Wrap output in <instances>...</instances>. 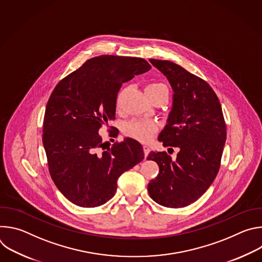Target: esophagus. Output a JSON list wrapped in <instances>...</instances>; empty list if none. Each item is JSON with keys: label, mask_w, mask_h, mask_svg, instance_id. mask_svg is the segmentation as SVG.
Masks as SVG:
<instances>
[{"label": "esophagus", "mask_w": 262, "mask_h": 262, "mask_svg": "<svg viewBox=\"0 0 262 262\" xmlns=\"http://www.w3.org/2000/svg\"><path fill=\"white\" fill-rule=\"evenodd\" d=\"M143 150H144V155H145V156H144V158L146 159V158H147V156H148V154L150 152V148H149V146H148V145H144V146H143Z\"/></svg>", "instance_id": "esophagus-1"}]
</instances>
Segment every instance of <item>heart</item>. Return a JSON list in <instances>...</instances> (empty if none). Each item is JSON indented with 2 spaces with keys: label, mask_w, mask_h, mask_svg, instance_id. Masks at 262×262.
I'll return each mask as SVG.
<instances>
[{
  "label": "heart",
  "mask_w": 262,
  "mask_h": 262,
  "mask_svg": "<svg viewBox=\"0 0 262 262\" xmlns=\"http://www.w3.org/2000/svg\"><path fill=\"white\" fill-rule=\"evenodd\" d=\"M163 88H167L163 83L159 82H151L148 83L145 87V92L147 95L152 94ZM123 92H120L116 99V106L117 108H120L121 102H122ZM158 129V126L152 121H146V120H132L127 122L123 127V133L135 140H138L140 142H148L150 140L156 132Z\"/></svg>",
  "instance_id": "b5f03b06"
}]
</instances>
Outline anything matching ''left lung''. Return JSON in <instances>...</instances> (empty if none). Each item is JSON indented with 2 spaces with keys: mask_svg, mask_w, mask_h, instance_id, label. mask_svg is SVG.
<instances>
[{
  "mask_svg": "<svg viewBox=\"0 0 262 262\" xmlns=\"http://www.w3.org/2000/svg\"><path fill=\"white\" fill-rule=\"evenodd\" d=\"M164 73L174 91L167 125L159 136L165 147H178L172 160L151 151L160 171L148 183V193L160 205L179 208L197 201L214 180L226 142V123L220 100L201 78L167 60L149 59ZM172 149V148H169Z\"/></svg>",
  "mask_w": 262,
  "mask_h": 262,
  "instance_id": "1",
  "label": "left lung"
}]
</instances>
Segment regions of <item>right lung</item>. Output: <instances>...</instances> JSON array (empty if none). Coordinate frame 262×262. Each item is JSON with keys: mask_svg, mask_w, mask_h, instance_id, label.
Here are the masks:
<instances>
[{"mask_svg": "<svg viewBox=\"0 0 262 262\" xmlns=\"http://www.w3.org/2000/svg\"><path fill=\"white\" fill-rule=\"evenodd\" d=\"M150 68L142 58L102 55L86 61L53 90L46 107L42 143L51 177L73 204H104L115 195L119 176L144 159L141 144L130 138L103 148L98 130L115 119L122 83Z\"/></svg>", "mask_w": 262, "mask_h": 262, "instance_id": "obj_1", "label": "right lung"}]
</instances>
